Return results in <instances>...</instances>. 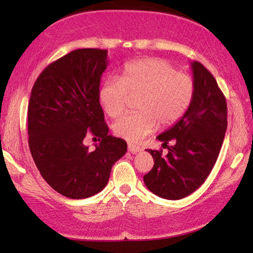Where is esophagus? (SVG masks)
I'll use <instances>...</instances> for the list:
<instances>
[{"label": "esophagus", "mask_w": 253, "mask_h": 253, "mask_svg": "<svg viewBox=\"0 0 253 253\" xmlns=\"http://www.w3.org/2000/svg\"><path fill=\"white\" fill-rule=\"evenodd\" d=\"M127 151L131 152V153H138V152L141 151V147L138 146V145L129 143L127 144Z\"/></svg>", "instance_id": "obj_1"}]
</instances>
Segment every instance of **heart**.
Returning <instances> with one entry per match:
<instances>
[{
	"label": "heart",
	"instance_id": "b5f03b06",
	"mask_svg": "<svg viewBox=\"0 0 253 253\" xmlns=\"http://www.w3.org/2000/svg\"><path fill=\"white\" fill-rule=\"evenodd\" d=\"M191 76L179 72L162 58H141L127 63L121 79L109 78L99 88V102L107 115L116 119L126 109L127 96L134 98L137 113L121 117L113 126L115 134L137 143L155 129L181 120L195 96Z\"/></svg>",
	"mask_w": 253,
	"mask_h": 253
}]
</instances>
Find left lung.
Returning a JSON list of instances; mask_svg holds the SVG:
<instances>
[{
    "mask_svg": "<svg viewBox=\"0 0 253 253\" xmlns=\"http://www.w3.org/2000/svg\"><path fill=\"white\" fill-rule=\"evenodd\" d=\"M196 91L181 120L157 139L168 153L146 150L154 166L144 183L154 195L178 200L195 192L212 171L227 130V102L213 75L199 62H191ZM171 142L170 147L167 144Z\"/></svg>",
    "mask_w": 253,
    "mask_h": 253,
    "instance_id": "obj_1",
    "label": "left lung"
}]
</instances>
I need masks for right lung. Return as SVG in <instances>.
Listing matches in <instances>:
<instances>
[{"instance_id": "add662e5", "label": "right lung", "mask_w": 253, "mask_h": 253, "mask_svg": "<svg viewBox=\"0 0 253 253\" xmlns=\"http://www.w3.org/2000/svg\"><path fill=\"white\" fill-rule=\"evenodd\" d=\"M108 51L72 50L50 63L34 83L27 112L29 146L44 181L62 196L83 199L103 190L126 141L108 134L99 102ZM98 137L89 151L84 139ZM96 141V140H95Z\"/></svg>"}]
</instances>
